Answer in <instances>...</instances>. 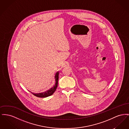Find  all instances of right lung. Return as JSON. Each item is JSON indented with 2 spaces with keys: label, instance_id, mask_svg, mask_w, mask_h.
<instances>
[{
  "label": "right lung",
  "instance_id": "1",
  "mask_svg": "<svg viewBox=\"0 0 129 129\" xmlns=\"http://www.w3.org/2000/svg\"><path fill=\"white\" fill-rule=\"evenodd\" d=\"M58 76H59V73L57 72L55 75V83L52 88H51L50 89H49L48 91H46L42 93H32L34 95L36 96H37L38 98H46L49 96H51L54 93V92L55 91L58 85Z\"/></svg>",
  "mask_w": 129,
  "mask_h": 129
}]
</instances>
